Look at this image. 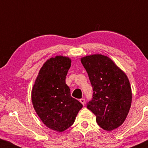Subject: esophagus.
I'll use <instances>...</instances> for the list:
<instances>
[{
	"mask_svg": "<svg viewBox=\"0 0 148 148\" xmlns=\"http://www.w3.org/2000/svg\"><path fill=\"white\" fill-rule=\"evenodd\" d=\"M79 101H80V103H82L83 105H85V99H84V98H82V99H80V100H79Z\"/></svg>",
	"mask_w": 148,
	"mask_h": 148,
	"instance_id": "obj_1",
	"label": "esophagus"
}]
</instances>
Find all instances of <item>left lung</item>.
Instances as JSON below:
<instances>
[{
	"mask_svg": "<svg viewBox=\"0 0 148 148\" xmlns=\"http://www.w3.org/2000/svg\"><path fill=\"white\" fill-rule=\"evenodd\" d=\"M92 87L87 108L102 129L110 131L124 123L131 108L132 92L126 74L108 56L95 54L81 59Z\"/></svg>",
	"mask_w": 148,
	"mask_h": 148,
	"instance_id": "1",
	"label": "left lung"
}]
</instances>
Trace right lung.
<instances>
[{"mask_svg": "<svg viewBox=\"0 0 148 148\" xmlns=\"http://www.w3.org/2000/svg\"><path fill=\"white\" fill-rule=\"evenodd\" d=\"M68 57L56 56L40 68L32 90L36 112L47 127L62 132L74 124L82 104L71 96L65 79L71 66Z\"/></svg>", "mask_w": 148, "mask_h": 148, "instance_id": "obj_1", "label": "right lung"}]
</instances>
